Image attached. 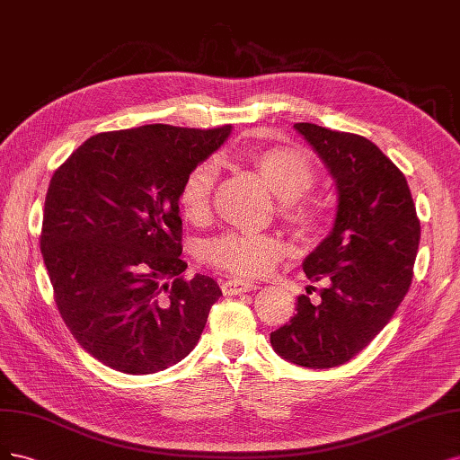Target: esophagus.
I'll list each match as a JSON object with an SVG mask.
<instances>
[{"label": "esophagus", "instance_id": "obj_1", "mask_svg": "<svg viewBox=\"0 0 460 460\" xmlns=\"http://www.w3.org/2000/svg\"><path fill=\"white\" fill-rule=\"evenodd\" d=\"M221 290H224L226 296H234V294H244V292H252L258 290V285L252 283V280H241V279H229L221 285Z\"/></svg>", "mask_w": 460, "mask_h": 460}]
</instances>
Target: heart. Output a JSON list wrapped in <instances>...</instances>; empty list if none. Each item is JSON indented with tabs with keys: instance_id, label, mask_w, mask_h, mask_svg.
Masks as SVG:
<instances>
[{
	"instance_id": "1",
	"label": "heart",
	"mask_w": 460,
	"mask_h": 460,
	"mask_svg": "<svg viewBox=\"0 0 460 460\" xmlns=\"http://www.w3.org/2000/svg\"><path fill=\"white\" fill-rule=\"evenodd\" d=\"M280 202V214L302 233L321 226V208L314 199L302 197L315 181V166L305 153L294 146H254L243 153ZM217 180L214 162H200L183 180L177 204L190 224H202L212 210V192ZM285 244L273 234L226 233L204 246V260L214 268L236 277H261L283 256Z\"/></svg>"
}]
</instances>
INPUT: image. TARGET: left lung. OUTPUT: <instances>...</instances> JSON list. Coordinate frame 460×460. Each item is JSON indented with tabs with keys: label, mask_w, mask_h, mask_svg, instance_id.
Wrapping results in <instances>:
<instances>
[{
	"label": "left lung",
	"mask_w": 460,
	"mask_h": 460,
	"mask_svg": "<svg viewBox=\"0 0 460 460\" xmlns=\"http://www.w3.org/2000/svg\"><path fill=\"white\" fill-rule=\"evenodd\" d=\"M338 189L332 231L302 268L324 280L321 302L298 296L296 314L271 332L280 358L307 368L348 363L386 327L411 287L420 221L405 175L367 137L294 124Z\"/></svg>",
	"instance_id": "1"
}]
</instances>
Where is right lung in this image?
<instances>
[{"label":"right lung","instance_id":"1","mask_svg":"<svg viewBox=\"0 0 460 460\" xmlns=\"http://www.w3.org/2000/svg\"><path fill=\"white\" fill-rule=\"evenodd\" d=\"M231 126L97 133L53 173L40 246L78 344L114 370L153 375L197 346L221 290L183 279L177 192Z\"/></svg>","mask_w":460,"mask_h":460}]
</instances>
